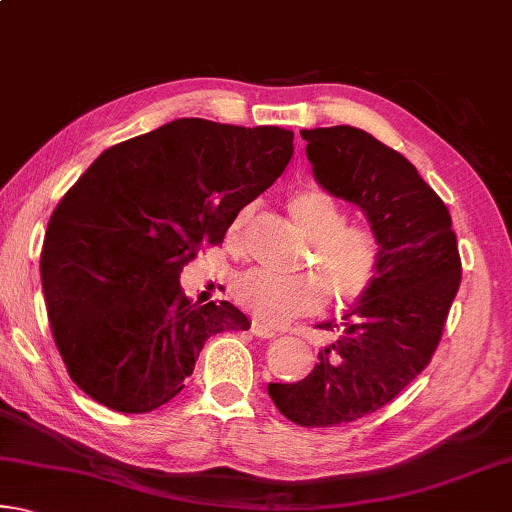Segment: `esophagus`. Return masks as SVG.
Masks as SVG:
<instances>
[{
    "label": "esophagus",
    "instance_id": "esophagus-1",
    "mask_svg": "<svg viewBox=\"0 0 512 512\" xmlns=\"http://www.w3.org/2000/svg\"><path fill=\"white\" fill-rule=\"evenodd\" d=\"M250 332H253L255 336H259V339H275V329L266 327L262 323H257V320H253V325H250Z\"/></svg>",
    "mask_w": 512,
    "mask_h": 512
}]
</instances>
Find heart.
Returning a JSON list of instances; mask_svg holds the SVG:
<instances>
[{"label": "heart", "instance_id": "heart-1", "mask_svg": "<svg viewBox=\"0 0 512 512\" xmlns=\"http://www.w3.org/2000/svg\"><path fill=\"white\" fill-rule=\"evenodd\" d=\"M253 207L246 205L230 221L228 239L239 244ZM289 214L311 241L305 266L311 273L275 275L259 268L241 273L232 284L237 305L264 325L280 327L311 316L325 296L350 309L368 298L381 271V241L368 225L348 223V212L323 189H300L289 198Z\"/></svg>", "mask_w": 512, "mask_h": 512}]
</instances>
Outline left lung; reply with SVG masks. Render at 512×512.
Returning <instances> with one entry per match:
<instances>
[{
	"label": "left lung",
	"mask_w": 512,
	"mask_h": 512,
	"mask_svg": "<svg viewBox=\"0 0 512 512\" xmlns=\"http://www.w3.org/2000/svg\"><path fill=\"white\" fill-rule=\"evenodd\" d=\"M300 135L318 183L359 205L381 241L375 287L345 314L339 339L305 379L268 384L284 418L336 427L379 411L429 366L461 284V255L443 198L402 153L352 126Z\"/></svg>",
	"instance_id": "1"
}]
</instances>
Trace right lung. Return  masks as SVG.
I'll return each mask as SVG.
<instances>
[{
    "instance_id": "obj_1",
    "label": "right lung",
    "mask_w": 512,
    "mask_h": 512,
    "mask_svg": "<svg viewBox=\"0 0 512 512\" xmlns=\"http://www.w3.org/2000/svg\"><path fill=\"white\" fill-rule=\"evenodd\" d=\"M293 155V133L176 119L110 146L47 223L42 291L76 386L119 413H149L185 388L205 341L250 327L228 300L194 305L180 271Z\"/></svg>"
}]
</instances>
